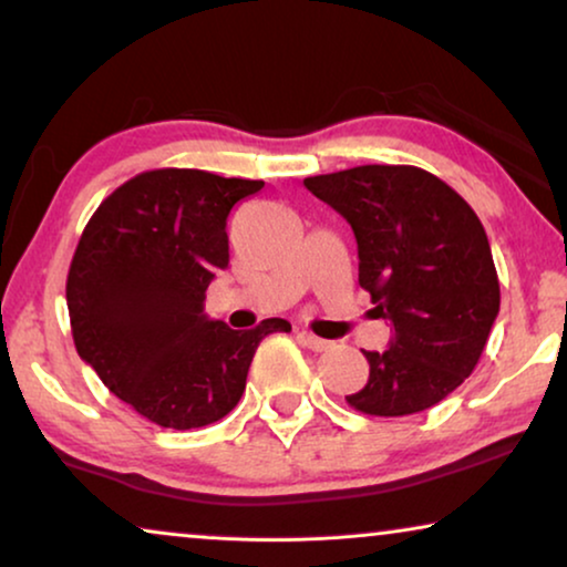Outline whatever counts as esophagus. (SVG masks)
I'll return each instance as SVG.
<instances>
[{
    "instance_id": "esophagus-1",
    "label": "esophagus",
    "mask_w": 567,
    "mask_h": 567,
    "mask_svg": "<svg viewBox=\"0 0 567 567\" xmlns=\"http://www.w3.org/2000/svg\"><path fill=\"white\" fill-rule=\"evenodd\" d=\"M297 338L309 348V351H315V353H322V351H328V348H332L330 340L317 338V336H312V332H307V330H299Z\"/></svg>"
}]
</instances>
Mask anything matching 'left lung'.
I'll return each instance as SVG.
<instances>
[{
  "label": "left lung",
  "instance_id": "left-lung-1",
  "mask_svg": "<svg viewBox=\"0 0 567 567\" xmlns=\"http://www.w3.org/2000/svg\"><path fill=\"white\" fill-rule=\"evenodd\" d=\"M305 185L351 224L361 289L392 324L390 348L363 351L369 379L346 402L384 417L433 408L477 367L501 309L477 214L413 165H361Z\"/></svg>",
  "mask_w": 567,
  "mask_h": 567
}]
</instances>
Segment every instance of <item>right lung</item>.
<instances>
[{
	"label": "right lung",
	"instance_id": "add662e5",
	"mask_svg": "<svg viewBox=\"0 0 567 567\" xmlns=\"http://www.w3.org/2000/svg\"><path fill=\"white\" fill-rule=\"evenodd\" d=\"M260 188L206 169H150L97 206L76 245L66 278L76 353L162 429L221 421L260 340L291 330L281 317L231 330L204 312L208 284L229 266L231 206Z\"/></svg>",
	"mask_w": 567,
	"mask_h": 567
}]
</instances>
